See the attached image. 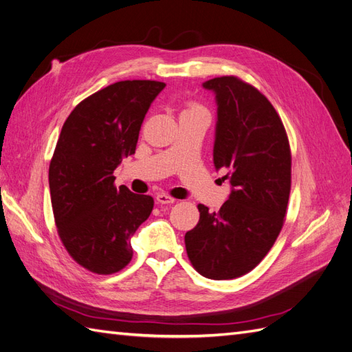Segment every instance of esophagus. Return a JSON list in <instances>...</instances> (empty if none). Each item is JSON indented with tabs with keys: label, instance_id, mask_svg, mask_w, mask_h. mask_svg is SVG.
Masks as SVG:
<instances>
[{
	"label": "esophagus",
	"instance_id": "1",
	"mask_svg": "<svg viewBox=\"0 0 352 352\" xmlns=\"http://www.w3.org/2000/svg\"><path fill=\"white\" fill-rule=\"evenodd\" d=\"M155 199H157L158 204H173V202L176 201L173 197H170L168 194H164V192L158 194V195L155 197Z\"/></svg>",
	"mask_w": 352,
	"mask_h": 352
}]
</instances>
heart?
Returning <instances> with one entry per match:
<instances>
[{
	"label": "heart",
	"mask_w": 352,
	"mask_h": 352,
	"mask_svg": "<svg viewBox=\"0 0 352 352\" xmlns=\"http://www.w3.org/2000/svg\"><path fill=\"white\" fill-rule=\"evenodd\" d=\"M197 110H204V109L199 107V105H197V104H192V105H189V107H188L184 113H188V111H197Z\"/></svg>",
	"instance_id": "heart-1"
}]
</instances>
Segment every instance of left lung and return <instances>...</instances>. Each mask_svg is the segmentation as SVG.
<instances>
[{
  "label": "left lung",
  "mask_w": 352,
  "mask_h": 352,
  "mask_svg": "<svg viewBox=\"0 0 352 352\" xmlns=\"http://www.w3.org/2000/svg\"><path fill=\"white\" fill-rule=\"evenodd\" d=\"M216 97L212 163L230 184L216 212L199 204L198 225L186 232L188 257L208 279H233L251 272L283 226L291 192V150L270 101L235 76L202 83Z\"/></svg>",
  "instance_id": "left-lung-1"
}]
</instances>
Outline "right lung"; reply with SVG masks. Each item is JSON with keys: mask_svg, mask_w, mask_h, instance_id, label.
<instances>
[{"mask_svg": "<svg viewBox=\"0 0 352 352\" xmlns=\"http://www.w3.org/2000/svg\"><path fill=\"white\" fill-rule=\"evenodd\" d=\"M164 87L116 82L78 104L63 124L48 173L52 211L66 250L94 273L129 264L131 238L153 211V197L117 189L113 172L135 154L144 117Z\"/></svg>", "mask_w": 352, "mask_h": 352, "instance_id": "1", "label": "right lung"}]
</instances>
